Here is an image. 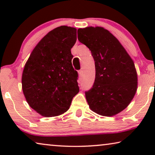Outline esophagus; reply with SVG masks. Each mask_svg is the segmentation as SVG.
Returning <instances> with one entry per match:
<instances>
[{
	"label": "esophagus",
	"instance_id": "1",
	"mask_svg": "<svg viewBox=\"0 0 155 155\" xmlns=\"http://www.w3.org/2000/svg\"><path fill=\"white\" fill-rule=\"evenodd\" d=\"M78 75H79V77L81 78L82 75V71H78Z\"/></svg>",
	"mask_w": 155,
	"mask_h": 155
}]
</instances>
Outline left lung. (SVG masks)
Here are the masks:
<instances>
[{
    "label": "left lung",
    "mask_w": 155,
    "mask_h": 155,
    "mask_svg": "<svg viewBox=\"0 0 155 155\" xmlns=\"http://www.w3.org/2000/svg\"><path fill=\"white\" fill-rule=\"evenodd\" d=\"M78 38L91 51L95 62L94 83L85 92L89 107L99 115L115 116L128 107L136 93L134 62L120 41L104 27L78 29Z\"/></svg>",
    "instance_id": "8db88e82"
}]
</instances>
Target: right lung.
<instances>
[{"mask_svg": "<svg viewBox=\"0 0 155 155\" xmlns=\"http://www.w3.org/2000/svg\"><path fill=\"white\" fill-rule=\"evenodd\" d=\"M76 40L75 27H56L40 40L25 63L23 94L29 107L44 117L64 114L79 92L71 51Z\"/></svg>", "mask_w": 155, "mask_h": 155, "instance_id": "1", "label": "right lung"}]
</instances>
